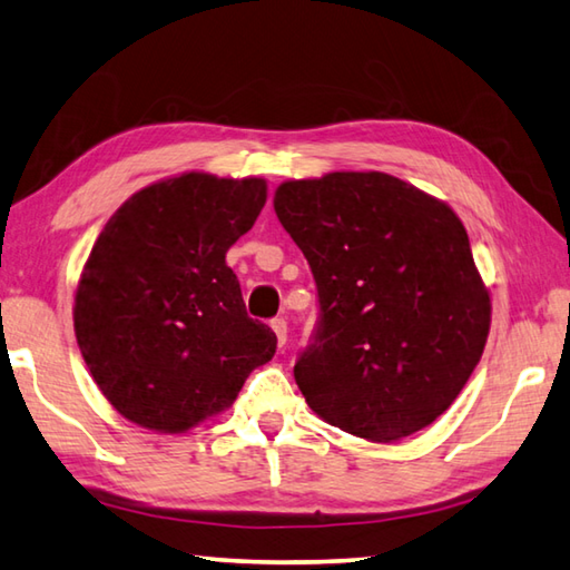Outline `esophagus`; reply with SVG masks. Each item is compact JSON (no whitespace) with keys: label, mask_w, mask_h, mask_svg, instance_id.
<instances>
[{"label":"esophagus","mask_w":570,"mask_h":570,"mask_svg":"<svg viewBox=\"0 0 570 570\" xmlns=\"http://www.w3.org/2000/svg\"><path fill=\"white\" fill-rule=\"evenodd\" d=\"M272 331L276 333V341H278V345H286V336H288V326H286V321H284V318H274V321H272Z\"/></svg>","instance_id":"34e87169"}]
</instances>
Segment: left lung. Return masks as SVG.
<instances>
[{"label": "left lung", "mask_w": 570, "mask_h": 570, "mask_svg": "<svg viewBox=\"0 0 570 570\" xmlns=\"http://www.w3.org/2000/svg\"><path fill=\"white\" fill-rule=\"evenodd\" d=\"M274 209L318 288V326L294 365L308 407L373 442L432 425L492 323L462 219L385 173L288 180Z\"/></svg>", "instance_id": "8db88e82"}]
</instances>
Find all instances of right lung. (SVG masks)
Segmentation results:
<instances>
[{"instance_id":"obj_1","label":"right lung","mask_w":570,"mask_h":570,"mask_svg":"<svg viewBox=\"0 0 570 570\" xmlns=\"http://www.w3.org/2000/svg\"><path fill=\"white\" fill-rule=\"evenodd\" d=\"M266 203L262 177L185 173L118 207L83 266L73 328L96 385L122 417L185 432L227 410L274 331L247 316L225 256Z\"/></svg>"}]
</instances>
